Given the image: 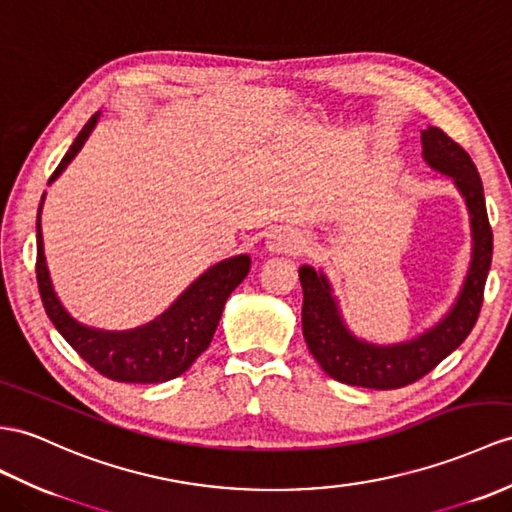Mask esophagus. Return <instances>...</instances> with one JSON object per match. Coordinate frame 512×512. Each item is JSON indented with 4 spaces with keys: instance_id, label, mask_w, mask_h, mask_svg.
Segmentation results:
<instances>
[{
    "instance_id": "esophagus-1",
    "label": "esophagus",
    "mask_w": 512,
    "mask_h": 512,
    "mask_svg": "<svg viewBox=\"0 0 512 512\" xmlns=\"http://www.w3.org/2000/svg\"><path fill=\"white\" fill-rule=\"evenodd\" d=\"M265 245L273 254H293L299 247V236L291 228H278L267 234Z\"/></svg>"
}]
</instances>
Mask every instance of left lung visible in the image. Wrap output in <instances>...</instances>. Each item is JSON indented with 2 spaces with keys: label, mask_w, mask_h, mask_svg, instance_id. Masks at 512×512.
I'll use <instances>...</instances> for the list:
<instances>
[{
  "label": "left lung",
  "mask_w": 512,
  "mask_h": 512,
  "mask_svg": "<svg viewBox=\"0 0 512 512\" xmlns=\"http://www.w3.org/2000/svg\"><path fill=\"white\" fill-rule=\"evenodd\" d=\"M421 145L428 165L454 180L469 208L473 252L467 278L456 304L434 328L406 343L373 345L356 339L347 330L328 278L308 265L299 267V282L304 291L302 330L306 345L321 369L343 384L378 391L413 384L467 339L480 315L484 284L493 256V232L489 215H486L480 173L465 149L441 128L430 126L428 130H421Z\"/></svg>",
  "instance_id": "obj_1"
}]
</instances>
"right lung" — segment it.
I'll return each instance as SVG.
<instances>
[{
    "mask_svg": "<svg viewBox=\"0 0 512 512\" xmlns=\"http://www.w3.org/2000/svg\"><path fill=\"white\" fill-rule=\"evenodd\" d=\"M95 123L97 115L86 121V126L80 130L69 152L60 160L52 178H49V184L60 176L62 169L80 152L84 141L89 139L91 130L95 128ZM41 208L43 199L39 215H36V282H39L45 313L52 319L56 330L65 336V341L95 371L110 380L156 384L182 376L195 363V358L208 350L221 319L223 306H226V299L249 273V265H252L249 256L241 254L210 267L165 313L141 328L126 332L86 328L62 308L60 299L54 293L52 280H49L43 252Z\"/></svg>",
    "mask_w": 512,
    "mask_h": 512,
    "instance_id": "1",
    "label": "right lung"
}]
</instances>
